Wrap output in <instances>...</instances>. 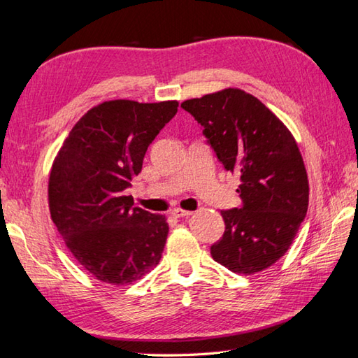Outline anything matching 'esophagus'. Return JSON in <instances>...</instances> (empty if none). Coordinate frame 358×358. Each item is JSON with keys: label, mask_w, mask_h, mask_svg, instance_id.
Returning <instances> with one entry per match:
<instances>
[{"label": "esophagus", "mask_w": 358, "mask_h": 358, "mask_svg": "<svg viewBox=\"0 0 358 358\" xmlns=\"http://www.w3.org/2000/svg\"><path fill=\"white\" fill-rule=\"evenodd\" d=\"M171 215H173L174 217H188V216L193 215V211L182 210V208H173V210H171Z\"/></svg>", "instance_id": "esophagus-1"}]
</instances>
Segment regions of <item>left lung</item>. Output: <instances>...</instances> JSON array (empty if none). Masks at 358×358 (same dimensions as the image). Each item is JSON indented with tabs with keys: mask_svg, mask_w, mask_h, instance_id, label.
<instances>
[{
	"mask_svg": "<svg viewBox=\"0 0 358 358\" xmlns=\"http://www.w3.org/2000/svg\"><path fill=\"white\" fill-rule=\"evenodd\" d=\"M180 106L241 180L243 206L221 211L225 231L211 257L235 273L264 271L289 250L308 213V173L294 136L264 103L236 87Z\"/></svg>",
	"mask_w": 358,
	"mask_h": 358,
	"instance_id": "obj_1",
	"label": "left lung"
}]
</instances>
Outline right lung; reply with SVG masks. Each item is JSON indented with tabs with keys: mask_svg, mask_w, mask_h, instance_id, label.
Segmentation results:
<instances>
[{
	"mask_svg": "<svg viewBox=\"0 0 358 358\" xmlns=\"http://www.w3.org/2000/svg\"><path fill=\"white\" fill-rule=\"evenodd\" d=\"M178 106L176 100L103 101L76 123L54 160L50 217L74 258L100 281L131 284L162 258L165 216L133 207L125 189Z\"/></svg>",
	"mask_w": 358,
	"mask_h": 358,
	"instance_id": "obj_1",
	"label": "right lung"
}]
</instances>
